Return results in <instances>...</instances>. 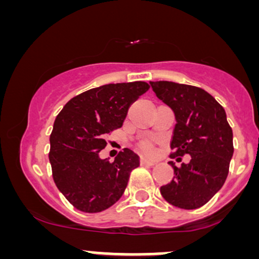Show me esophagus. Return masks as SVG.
Segmentation results:
<instances>
[{"instance_id":"1","label":"esophagus","mask_w":259,"mask_h":259,"mask_svg":"<svg viewBox=\"0 0 259 259\" xmlns=\"http://www.w3.org/2000/svg\"><path fill=\"white\" fill-rule=\"evenodd\" d=\"M140 163L144 165H154L156 164V160L153 159H148V158H145V157H141V159H140Z\"/></svg>"}]
</instances>
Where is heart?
Listing matches in <instances>:
<instances>
[{"instance_id":"1","label":"heart","mask_w":259,"mask_h":259,"mask_svg":"<svg viewBox=\"0 0 259 259\" xmlns=\"http://www.w3.org/2000/svg\"><path fill=\"white\" fill-rule=\"evenodd\" d=\"M140 148H141L145 153H148V154L154 152L153 144L152 141H150V140H145V141H142L141 144H140Z\"/></svg>"}]
</instances>
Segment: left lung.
Returning a JSON list of instances; mask_svg holds the SVG:
<instances>
[{
  "mask_svg": "<svg viewBox=\"0 0 259 259\" xmlns=\"http://www.w3.org/2000/svg\"><path fill=\"white\" fill-rule=\"evenodd\" d=\"M154 94L173 109L175 124L170 158L189 163L174 169V178L160 187L164 200L175 207L196 209L206 204L224 185L234 153L233 130L224 108L197 86L173 81H150Z\"/></svg>",
  "mask_w": 259,
  "mask_h": 259,
  "instance_id": "obj_1",
  "label": "left lung"
}]
</instances>
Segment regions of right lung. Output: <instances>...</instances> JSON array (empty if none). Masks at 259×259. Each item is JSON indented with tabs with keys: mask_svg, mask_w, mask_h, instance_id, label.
Returning a JSON list of instances; mask_svg holds the SVG:
<instances>
[{
	"mask_svg": "<svg viewBox=\"0 0 259 259\" xmlns=\"http://www.w3.org/2000/svg\"><path fill=\"white\" fill-rule=\"evenodd\" d=\"M145 81L107 84L79 94L56 117L49 158L56 186L76 209L102 212L115 203L140 164L129 148L114 162L101 159L106 136L123 125L130 105L145 94Z\"/></svg>",
	"mask_w": 259,
	"mask_h": 259,
	"instance_id": "obj_1",
	"label": "right lung"
}]
</instances>
